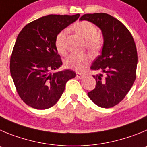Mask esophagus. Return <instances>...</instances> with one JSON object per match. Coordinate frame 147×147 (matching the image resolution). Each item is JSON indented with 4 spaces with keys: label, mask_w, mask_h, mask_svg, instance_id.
<instances>
[{
    "label": "esophagus",
    "mask_w": 147,
    "mask_h": 147,
    "mask_svg": "<svg viewBox=\"0 0 147 147\" xmlns=\"http://www.w3.org/2000/svg\"><path fill=\"white\" fill-rule=\"evenodd\" d=\"M76 76H77V78H80V79H82L83 77H84V75H83V74L78 73V72H77Z\"/></svg>",
    "instance_id": "obj_1"
}]
</instances>
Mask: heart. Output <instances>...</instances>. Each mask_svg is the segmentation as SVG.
Returning <instances> with one entry per match:
<instances>
[{
  "label": "heart",
  "mask_w": 147,
  "mask_h": 147,
  "mask_svg": "<svg viewBox=\"0 0 147 147\" xmlns=\"http://www.w3.org/2000/svg\"><path fill=\"white\" fill-rule=\"evenodd\" d=\"M72 29L87 41V47L92 51H97L102 45V39L97 34V28L92 22L88 21H80L73 25ZM67 30H63L56 35L55 46L58 52L64 54L66 52V37ZM90 62V57L85 53H72L65 61L67 68L78 72H81L86 69Z\"/></svg>",
  "instance_id": "heart-1"
}]
</instances>
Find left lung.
Listing matches in <instances>:
<instances>
[{
	"label": "left lung",
	"instance_id": "8db88e82",
	"mask_svg": "<svg viewBox=\"0 0 147 147\" xmlns=\"http://www.w3.org/2000/svg\"><path fill=\"white\" fill-rule=\"evenodd\" d=\"M80 20L97 26L103 37L101 55L91 67L100 73L93 75L96 87L88 96L99 107L111 108L125 98L136 80L138 54L134 39L119 20L105 13L84 14Z\"/></svg>",
	"mask_w": 147,
	"mask_h": 147
}]
</instances>
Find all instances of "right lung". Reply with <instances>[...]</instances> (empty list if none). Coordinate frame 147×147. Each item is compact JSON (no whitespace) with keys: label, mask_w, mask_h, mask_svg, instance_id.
<instances>
[{"label":"right lung","mask_w":147,"mask_h":147,"mask_svg":"<svg viewBox=\"0 0 147 147\" xmlns=\"http://www.w3.org/2000/svg\"><path fill=\"white\" fill-rule=\"evenodd\" d=\"M80 14H50L26 25L20 32L10 60V72L18 93L35 109L51 108L59 101L66 83L76 74L70 69L52 73L62 65L55 36Z\"/></svg>","instance_id":"right-lung-1"}]
</instances>
